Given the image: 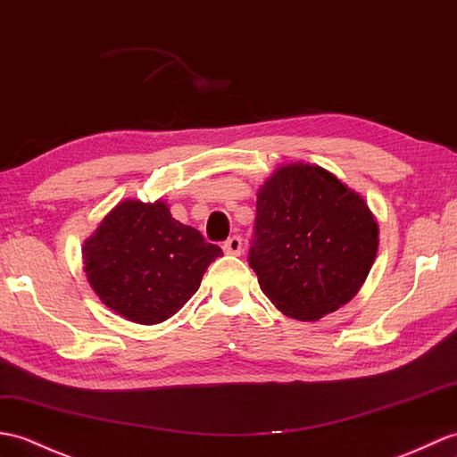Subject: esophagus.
<instances>
[{"label": "esophagus", "mask_w": 457, "mask_h": 457, "mask_svg": "<svg viewBox=\"0 0 457 457\" xmlns=\"http://www.w3.org/2000/svg\"><path fill=\"white\" fill-rule=\"evenodd\" d=\"M224 251H226L228 254H241V251H243L241 237H239V236L229 237V239L224 243Z\"/></svg>", "instance_id": "1"}]
</instances>
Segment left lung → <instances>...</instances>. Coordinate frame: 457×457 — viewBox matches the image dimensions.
Instances as JSON below:
<instances>
[{
  "instance_id": "obj_1",
  "label": "left lung",
  "mask_w": 457,
  "mask_h": 457,
  "mask_svg": "<svg viewBox=\"0 0 457 457\" xmlns=\"http://www.w3.org/2000/svg\"><path fill=\"white\" fill-rule=\"evenodd\" d=\"M378 245L364 196L320 165H282L259 188L249 267L292 320L317 321L353 300Z\"/></svg>"
}]
</instances>
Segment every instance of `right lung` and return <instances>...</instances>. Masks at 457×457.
I'll use <instances>...</instances> for the list:
<instances>
[{
    "label": "right lung",
    "mask_w": 457,
    "mask_h": 457,
    "mask_svg": "<svg viewBox=\"0 0 457 457\" xmlns=\"http://www.w3.org/2000/svg\"><path fill=\"white\" fill-rule=\"evenodd\" d=\"M83 270L111 312L140 325L173 317L221 257L198 229L180 224L167 203L122 200L83 241Z\"/></svg>",
    "instance_id": "obj_1"
}]
</instances>
